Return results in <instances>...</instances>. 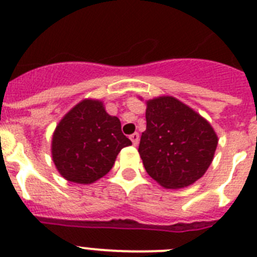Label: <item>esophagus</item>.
Wrapping results in <instances>:
<instances>
[{"mask_svg":"<svg viewBox=\"0 0 257 257\" xmlns=\"http://www.w3.org/2000/svg\"><path fill=\"white\" fill-rule=\"evenodd\" d=\"M130 139H131V142H133L134 145H138V144H139V140H140L139 134H138V133L133 134V135L130 136Z\"/></svg>","mask_w":257,"mask_h":257,"instance_id":"34e87169","label":"esophagus"}]
</instances>
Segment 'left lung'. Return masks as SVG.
I'll return each instance as SVG.
<instances>
[{"mask_svg": "<svg viewBox=\"0 0 257 257\" xmlns=\"http://www.w3.org/2000/svg\"><path fill=\"white\" fill-rule=\"evenodd\" d=\"M147 103V130L139 154L152 179L166 189L187 188L201 179L215 156L217 135L194 109L169 95Z\"/></svg>", "mask_w": 257, "mask_h": 257, "instance_id": "obj_1", "label": "left lung"}]
</instances>
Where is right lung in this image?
Segmentation results:
<instances>
[{
  "instance_id": "right-lung-1",
  "label": "right lung",
  "mask_w": 257,
  "mask_h": 257,
  "mask_svg": "<svg viewBox=\"0 0 257 257\" xmlns=\"http://www.w3.org/2000/svg\"><path fill=\"white\" fill-rule=\"evenodd\" d=\"M133 143L121 121L97 99H83L61 118L52 134L51 156L59 174L70 183L92 184L105 176L118 153Z\"/></svg>"
}]
</instances>
